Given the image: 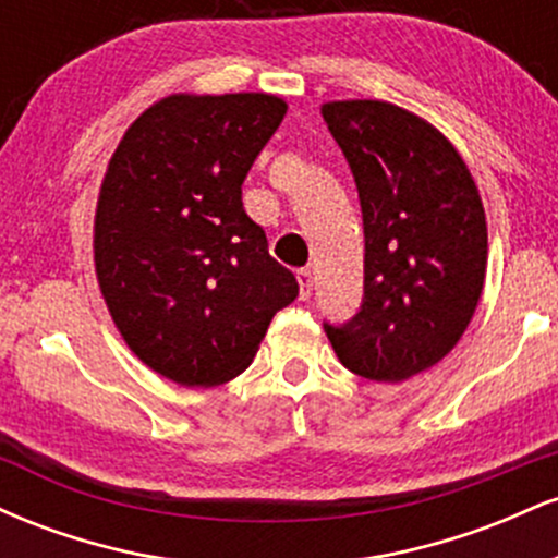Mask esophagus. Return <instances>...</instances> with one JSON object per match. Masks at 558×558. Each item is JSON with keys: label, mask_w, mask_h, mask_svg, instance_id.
<instances>
[{"label": "esophagus", "mask_w": 558, "mask_h": 558, "mask_svg": "<svg viewBox=\"0 0 558 558\" xmlns=\"http://www.w3.org/2000/svg\"><path fill=\"white\" fill-rule=\"evenodd\" d=\"M296 278H299V296L306 301L312 296V288H315V275H312V270H299Z\"/></svg>", "instance_id": "1"}]
</instances>
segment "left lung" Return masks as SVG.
I'll return each instance as SVG.
<instances>
[{
  "mask_svg": "<svg viewBox=\"0 0 558 558\" xmlns=\"http://www.w3.org/2000/svg\"><path fill=\"white\" fill-rule=\"evenodd\" d=\"M354 172L364 222V296L328 325L345 369L401 383L438 364L477 310L488 228L464 159L438 128L377 99L323 105Z\"/></svg>",
  "mask_w": 558,
  "mask_h": 558,
  "instance_id": "left-lung-1",
  "label": "left lung"
}]
</instances>
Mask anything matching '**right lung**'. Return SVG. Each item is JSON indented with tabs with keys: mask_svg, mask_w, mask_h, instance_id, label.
<instances>
[{
	"mask_svg": "<svg viewBox=\"0 0 558 558\" xmlns=\"http://www.w3.org/2000/svg\"><path fill=\"white\" fill-rule=\"evenodd\" d=\"M286 110L272 94L165 96L133 120L107 165L96 280L128 349L172 383L233 380L275 312L299 296L241 202Z\"/></svg>",
	"mask_w": 558,
	"mask_h": 558,
	"instance_id": "right-lung-1",
	"label": "right lung"
}]
</instances>
